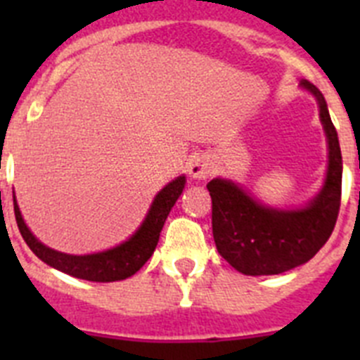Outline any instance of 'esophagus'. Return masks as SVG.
<instances>
[{"label": "esophagus", "mask_w": 360, "mask_h": 360, "mask_svg": "<svg viewBox=\"0 0 360 360\" xmlns=\"http://www.w3.org/2000/svg\"><path fill=\"white\" fill-rule=\"evenodd\" d=\"M214 171V165L207 157H195L189 164V174L195 180H205Z\"/></svg>", "instance_id": "1"}]
</instances>
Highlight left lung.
<instances>
[{
  "instance_id": "1",
  "label": "left lung",
  "mask_w": 360,
  "mask_h": 360,
  "mask_svg": "<svg viewBox=\"0 0 360 360\" xmlns=\"http://www.w3.org/2000/svg\"><path fill=\"white\" fill-rule=\"evenodd\" d=\"M301 84L319 101L321 122L328 136V173L316 200L301 211H278L263 207L229 180L214 178L207 184L216 249L245 276L281 274L307 263L328 241L339 216L342 157L335 126L323 94L308 81Z\"/></svg>"
}]
</instances>
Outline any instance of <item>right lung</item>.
Masks as SVG:
<instances>
[{"label":"right lung","instance_id":"obj_1","mask_svg":"<svg viewBox=\"0 0 360 360\" xmlns=\"http://www.w3.org/2000/svg\"><path fill=\"white\" fill-rule=\"evenodd\" d=\"M184 186H186V176H178L176 180L167 184L153 200V205L146 216L144 224L128 241H124L119 247H113L110 250H104V252L88 254V256H70V254L57 252V250H52L39 243L25 225L15 198L14 214L21 236L41 262L61 270L65 274L86 279V281H120V279H126L135 274L136 270H141L144 263L151 257V254L155 252L165 218L169 214L178 196L182 195Z\"/></svg>","mask_w":360,"mask_h":360}]
</instances>
